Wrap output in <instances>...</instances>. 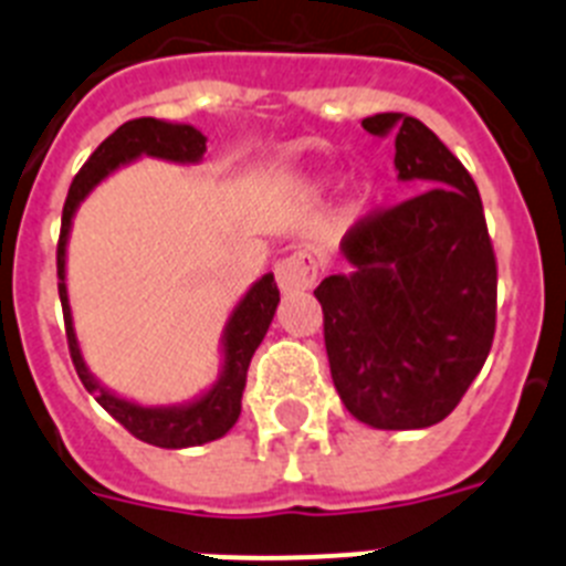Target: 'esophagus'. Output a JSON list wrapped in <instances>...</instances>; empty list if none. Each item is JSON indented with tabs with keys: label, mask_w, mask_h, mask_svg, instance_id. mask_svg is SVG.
Here are the masks:
<instances>
[{
	"label": "esophagus",
	"mask_w": 566,
	"mask_h": 566,
	"mask_svg": "<svg viewBox=\"0 0 566 566\" xmlns=\"http://www.w3.org/2000/svg\"><path fill=\"white\" fill-rule=\"evenodd\" d=\"M274 277H277L280 292H303V289L314 286L317 263L308 252H294L274 263Z\"/></svg>",
	"instance_id": "34e87169"
}]
</instances>
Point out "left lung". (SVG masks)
Here are the masks:
<instances>
[{"mask_svg": "<svg viewBox=\"0 0 566 566\" xmlns=\"http://www.w3.org/2000/svg\"><path fill=\"white\" fill-rule=\"evenodd\" d=\"M363 127L397 135V178L422 192L345 232L348 272L328 274L314 297L348 413L379 431H419L457 408L488 359L496 258L476 184L431 129L402 113Z\"/></svg>", "mask_w": 566, "mask_h": 566, "instance_id": "obj_1", "label": "left lung"}]
</instances>
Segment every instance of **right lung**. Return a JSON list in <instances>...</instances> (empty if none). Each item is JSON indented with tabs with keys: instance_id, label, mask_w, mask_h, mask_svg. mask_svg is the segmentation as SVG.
I'll return each instance as SVG.
<instances>
[{
	"instance_id": "1",
	"label": "right lung",
	"mask_w": 566,
	"mask_h": 566,
	"mask_svg": "<svg viewBox=\"0 0 566 566\" xmlns=\"http://www.w3.org/2000/svg\"><path fill=\"white\" fill-rule=\"evenodd\" d=\"M203 153H207V135L201 129H195L192 124H172L161 122V118H135V122L122 124L109 138L98 144L96 153L90 155L82 172L70 184L56 252L59 297H62L64 308L70 357H73V365H76L78 379L96 397V402L102 405L104 411L113 419H118L135 439L155 444V448H169V451L214 442V439L227 437L229 428L238 422L249 363H252V354L258 352V345L266 337L280 303L274 274H263L258 283H252L249 292L240 297L238 306L232 308V314H229L221 337V371H218V379L209 385L201 397L178 405H142L104 388L93 377L87 363H84L67 297V240L78 207L104 178H109V175L118 172L127 164L138 161L144 155L147 158H161V161L169 164H187L189 167V164L203 161Z\"/></svg>"
}]
</instances>
